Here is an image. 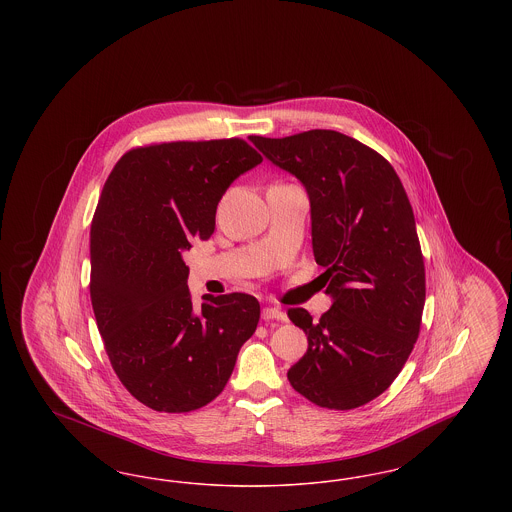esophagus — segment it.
<instances>
[{
    "label": "esophagus",
    "instance_id": "esophagus-1",
    "mask_svg": "<svg viewBox=\"0 0 512 512\" xmlns=\"http://www.w3.org/2000/svg\"><path fill=\"white\" fill-rule=\"evenodd\" d=\"M263 320H286V313L278 307H265L263 313H261Z\"/></svg>",
    "mask_w": 512,
    "mask_h": 512
}]
</instances>
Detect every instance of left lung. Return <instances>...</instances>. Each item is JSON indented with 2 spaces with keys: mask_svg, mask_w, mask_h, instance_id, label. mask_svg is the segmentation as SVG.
<instances>
[{
  "mask_svg": "<svg viewBox=\"0 0 512 512\" xmlns=\"http://www.w3.org/2000/svg\"><path fill=\"white\" fill-rule=\"evenodd\" d=\"M249 140L307 188L334 297L318 320L288 309L309 340L288 380L318 407L357 409L390 388L420 334L426 272L407 192L388 159L336 130Z\"/></svg>",
  "mask_w": 512,
  "mask_h": 512,
  "instance_id": "8db88e82",
  "label": "left lung"
}]
</instances>
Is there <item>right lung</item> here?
I'll return each instance as SVG.
<instances>
[{"instance_id": "1", "label": "right lung", "mask_w": 512, "mask_h": 512, "mask_svg": "<svg viewBox=\"0 0 512 512\" xmlns=\"http://www.w3.org/2000/svg\"><path fill=\"white\" fill-rule=\"evenodd\" d=\"M263 157L242 138L126 151L90 230V297L122 386L159 413H190L224 390L261 317L247 293L188 288L182 253L215 232L220 197Z\"/></svg>"}]
</instances>
